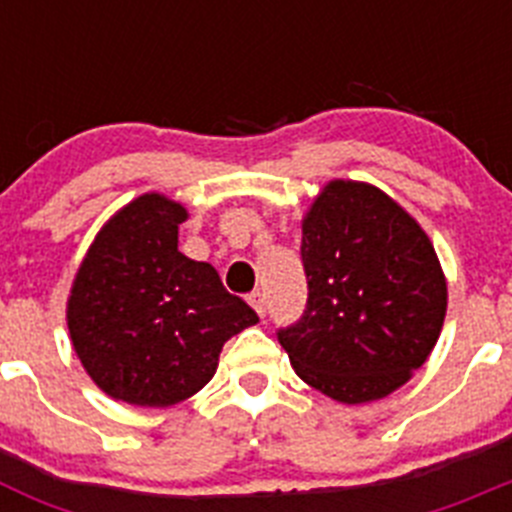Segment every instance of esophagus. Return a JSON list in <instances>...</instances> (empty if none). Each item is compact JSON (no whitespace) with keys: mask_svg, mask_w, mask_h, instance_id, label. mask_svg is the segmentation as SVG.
<instances>
[{"mask_svg":"<svg viewBox=\"0 0 512 512\" xmlns=\"http://www.w3.org/2000/svg\"><path fill=\"white\" fill-rule=\"evenodd\" d=\"M248 305L256 310V315H259V318H264V315H266V300H264V295H261V292H253V295L248 297Z\"/></svg>","mask_w":512,"mask_h":512,"instance_id":"obj_1","label":"esophagus"}]
</instances>
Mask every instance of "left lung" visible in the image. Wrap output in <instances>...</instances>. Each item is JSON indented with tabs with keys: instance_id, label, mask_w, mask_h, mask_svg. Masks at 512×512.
<instances>
[{
	"instance_id": "8db88e82",
	"label": "left lung",
	"mask_w": 512,
	"mask_h": 512,
	"mask_svg": "<svg viewBox=\"0 0 512 512\" xmlns=\"http://www.w3.org/2000/svg\"><path fill=\"white\" fill-rule=\"evenodd\" d=\"M307 310L279 330L292 369L361 405L400 390L441 336L449 287L431 238L374 184L330 179L302 217Z\"/></svg>"
}]
</instances>
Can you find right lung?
<instances>
[{
	"label": "right lung",
	"instance_id": "1",
	"mask_svg": "<svg viewBox=\"0 0 512 512\" xmlns=\"http://www.w3.org/2000/svg\"><path fill=\"white\" fill-rule=\"evenodd\" d=\"M182 202L146 192L94 235L66 300L84 372L117 402L169 408L212 379L225 341L259 323L217 271L179 251Z\"/></svg>",
	"mask_w": 512,
	"mask_h": 512
}]
</instances>
